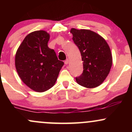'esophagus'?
<instances>
[{"instance_id":"34e87169","label":"esophagus","mask_w":132,"mask_h":132,"mask_svg":"<svg viewBox=\"0 0 132 132\" xmlns=\"http://www.w3.org/2000/svg\"><path fill=\"white\" fill-rule=\"evenodd\" d=\"M68 63H69V60H68V59H66V60H65V61H64V64H68Z\"/></svg>"}]
</instances>
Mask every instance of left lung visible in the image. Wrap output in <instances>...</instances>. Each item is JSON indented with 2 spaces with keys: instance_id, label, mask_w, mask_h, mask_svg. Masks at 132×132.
I'll list each match as a JSON object with an SVG mask.
<instances>
[{
  "instance_id": "left-lung-1",
  "label": "left lung",
  "mask_w": 132,
  "mask_h": 132,
  "mask_svg": "<svg viewBox=\"0 0 132 132\" xmlns=\"http://www.w3.org/2000/svg\"><path fill=\"white\" fill-rule=\"evenodd\" d=\"M72 40L78 47L83 61L82 74L76 78L77 83L87 88L101 85L109 74L112 56L105 39L89 30L71 28Z\"/></svg>"
}]
</instances>
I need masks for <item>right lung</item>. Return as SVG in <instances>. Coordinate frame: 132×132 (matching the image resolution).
<instances>
[{
	"mask_svg": "<svg viewBox=\"0 0 132 132\" xmlns=\"http://www.w3.org/2000/svg\"><path fill=\"white\" fill-rule=\"evenodd\" d=\"M50 34L44 30L29 33L16 52L15 64L24 84L34 91L43 92L53 87L64 65L55 51L48 46Z\"/></svg>",
	"mask_w": 132,
	"mask_h": 132,
	"instance_id": "1",
	"label": "right lung"
}]
</instances>
